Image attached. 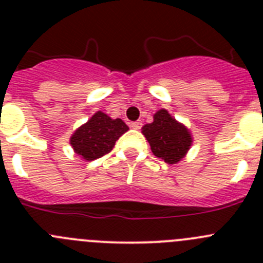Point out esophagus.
<instances>
[{
	"label": "esophagus",
	"mask_w": 263,
	"mask_h": 263,
	"mask_svg": "<svg viewBox=\"0 0 263 263\" xmlns=\"http://www.w3.org/2000/svg\"><path fill=\"white\" fill-rule=\"evenodd\" d=\"M141 126H142V122H141V121H136V122H132V124H130V127H133L134 130H139Z\"/></svg>",
	"instance_id": "34e87169"
}]
</instances>
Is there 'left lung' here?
Segmentation results:
<instances>
[{"label": "left lung", "mask_w": 263, "mask_h": 263, "mask_svg": "<svg viewBox=\"0 0 263 263\" xmlns=\"http://www.w3.org/2000/svg\"><path fill=\"white\" fill-rule=\"evenodd\" d=\"M153 118L152 124L142 127V134L150 143L153 154L166 163H178L191 148L194 142L191 132L166 109H159Z\"/></svg>", "instance_id": "obj_1"}]
</instances>
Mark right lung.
<instances>
[{
  "label": "right lung",
  "instance_id": "right-lung-1",
  "mask_svg": "<svg viewBox=\"0 0 263 263\" xmlns=\"http://www.w3.org/2000/svg\"><path fill=\"white\" fill-rule=\"evenodd\" d=\"M127 130L129 126L121 118L113 120L99 110L75 130L69 143L83 159L95 160L108 154L115 147L116 141Z\"/></svg>",
  "mask_w": 263,
  "mask_h": 263
}]
</instances>
